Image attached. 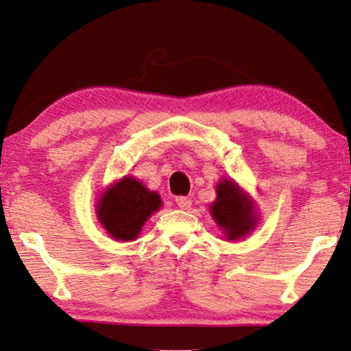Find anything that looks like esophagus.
<instances>
[{"mask_svg": "<svg viewBox=\"0 0 351 351\" xmlns=\"http://www.w3.org/2000/svg\"><path fill=\"white\" fill-rule=\"evenodd\" d=\"M175 201L181 209H188L189 206H191V199L186 198V196H178V198H176Z\"/></svg>", "mask_w": 351, "mask_h": 351, "instance_id": "esophagus-1", "label": "esophagus"}]
</instances>
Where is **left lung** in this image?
<instances>
[{
    "mask_svg": "<svg viewBox=\"0 0 351 351\" xmlns=\"http://www.w3.org/2000/svg\"><path fill=\"white\" fill-rule=\"evenodd\" d=\"M217 198L211 204V215L228 239H239L256 226L252 203L232 181L224 180L216 186Z\"/></svg>",
    "mask_w": 351,
    "mask_h": 351,
    "instance_id": "obj_1",
    "label": "left lung"
}]
</instances>
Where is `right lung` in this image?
Listing matches in <instances>:
<instances>
[{"mask_svg": "<svg viewBox=\"0 0 351 351\" xmlns=\"http://www.w3.org/2000/svg\"><path fill=\"white\" fill-rule=\"evenodd\" d=\"M160 206L162 199L155 191H148L140 181L125 176L104 193L97 215L108 234L119 241H132Z\"/></svg>", "mask_w": 351, "mask_h": 351, "instance_id": "right-lung-1", "label": "right lung"}]
</instances>
